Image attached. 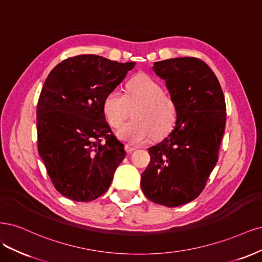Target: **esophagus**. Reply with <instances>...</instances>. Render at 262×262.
<instances>
[{"instance_id": "1", "label": "esophagus", "mask_w": 262, "mask_h": 262, "mask_svg": "<svg viewBox=\"0 0 262 262\" xmlns=\"http://www.w3.org/2000/svg\"><path fill=\"white\" fill-rule=\"evenodd\" d=\"M125 149H126V151H127L128 154H130V152H133V151L137 150V147L136 146H132V145H127V146L125 147Z\"/></svg>"}]
</instances>
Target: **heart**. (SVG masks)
Returning a JSON list of instances; mask_svg holds the SVG:
<instances>
[{
    "mask_svg": "<svg viewBox=\"0 0 262 262\" xmlns=\"http://www.w3.org/2000/svg\"><path fill=\"white\" fill-rule=\"evenodd\" d=\"M133 120L124 124L119 137L129 145H140L151 137H161L176 122L177 106L162 86L148 74H138L126 83V94L112 90L105 96L103 111L113 128L123 124L134 110Z\"/></svg>",
    "mask_w": 262,
    "mask_h": 262,
    "instance_id": "1",
    "label": "heart"
}]
</instances>
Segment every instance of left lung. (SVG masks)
I'll return each instance as SVG.
<instances>
[{
    "label": "left lung",
    "instance_id": "1",
    "mask_svg": "<svg viewBox=\"0 0 262 262\" xmlns=\"http://www.w3.org/2000/svg\"><path fill=\"white\" fill-rule=\"evenodd\" d=\"M152 70L165 80L177 106L173 130L148 149L141 189L155 204L179 207L196 199L217 162L224 135L226 105L212 70L196 57L156 62Z\"/></svg>",
    "mask_w": 262,
    "mask_h": 262
}]
</instances>
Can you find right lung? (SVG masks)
<instances>
[{"instance_id":"add662e5","label":"right lung","mask_w":262,"mask_h":262,"mask_svg":"<svg viewBox=\"0 0 262 262\" xmlns=\"http://www.w3.org/2000/svg\"><path fill=\"white\" fill-rule=\"evenodd\" d=\"M135 64L83 54L48 75L37 105L38 152L55 189L69 199L102 196L126 156L105 120L103 101Z\"/></svg>"}]
</instances>
